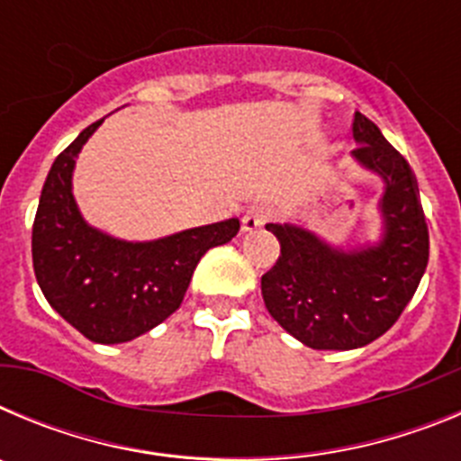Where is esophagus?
Segmentation results:
<instances>
[{
	"label": "esophagus",
	"mask_w": 461,
	"mask_h": 461,
	"mask_svg": "<svg viewBox=\"0 0 461 461\" xmlns=\"http://www.w3.org/2000/svg\"><path fill=\"white\" fill-rule=\"evenodd\" d=\"M267 207L263 205H254L251 210H247V214L242 217V230L244 233H251V230H256V228H260L263 223L267 221Z\"/></svg>",
	"instance_id": "esophagus-1"
}]
</instances>
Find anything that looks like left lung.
<instances>
[{"label":"left lung","mask_w":461,"mask_h":461,"mask_svg":"<svg viewBox=\"0 0 461 461\" xmlns=\"http://www.w3.org/2000/svg\"><path fill=\"white\" fill-rule=\"evenodd\" d=\"M357 164L383 180V235L362 249H335L312 230L267 223L281 254L260 279L272 319L319 351H351L388 332L411 303L429 260V230L413 170L372 120L356 113Z\"/></svg>","instance_id":"left-lung-1"}]
</instances>
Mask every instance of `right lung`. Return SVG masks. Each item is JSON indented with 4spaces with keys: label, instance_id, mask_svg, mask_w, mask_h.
Returning <instances> with one entry per match:
<instances>
[{
    "label": "right lung",
    "instance_id": "add662e5",
    "mask_svg": "<svg viewBox=\"0 0 461 461\" xmlns=\"http://www.w3.org/2000/svg\"><path fill=\"white\" fill-rule=\"evenodd\" d=\"M101 122L55 158L32 228V260L41 291L67 323L96 344L145 335L180 309L198 260L238 235V219L152 240L126 242L89 226L71 191L73 166Z\"/></svg>",
    "mask_w": 461,
    "mask_h": 461
}]
</instances>
